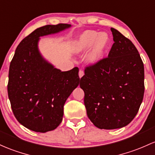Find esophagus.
<instances>
[{
  "label": "esophagus",
  "instance_id": "esophagus-1",
  "mask_svg": "<svg viewBox=\"0 0 155 155\" xmlns=\"http://www.w3.org/2000/svg\"><path fill=\"white\" fill-rule=\"evenodd\" d=\"M84 71H82V70H80V71H79V78H81L83 76H84Z\"/></svg>",
  "mask_w": 155,
  "mask_h": 155
}]
</instances>
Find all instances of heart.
Returning <instances> with one entry per match:
<instances>
[{
    "label": "heart",
    "instance_id": "obj_1",
    "mask_svg": "<svg viewBox=\"0 0 155 155\" xmlns=\"http://www.w3.org/2000/svg\"><path fill=\"white\" fill-rule=\"evenodd\" d=\"M111 46V38L107 32L87 30L82 32L75 42V51L78 54L86 52L87 60L95 64L102 60Z\"/></svg>",
    "mask_w": 155,
    "mask_h": 155
}]
</instances>
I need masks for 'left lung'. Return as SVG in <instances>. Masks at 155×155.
<instances>
[{"label":"left lung","mask_w":155,"mask_h":155,"mask_svg":"<svg viewBox=\"0 0 155 155\" xmlns=\"http://www.w3.org/2000/svg\"><path fill=\"white\" fill-rule=\"evenodd\" d=\"M114 43L108 57L87 67L80 79L90 120L104 130L128 125L144 94V67L134 44L111 28Z\"/></svg>","instance_id":"1"}]
</instances>
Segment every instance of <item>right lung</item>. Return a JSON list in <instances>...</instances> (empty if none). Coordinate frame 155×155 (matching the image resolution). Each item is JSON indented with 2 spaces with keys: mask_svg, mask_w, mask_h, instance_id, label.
Masks as SVG:
<instances>
[{
  "mask_svg": "<svg viewBox=\"0 0 155 155\" xmlns=\"http://www.w3.org/2000/svg\"><path fill=\"white\" fill-rule=\"evenodd\" d=\"M71 26L59 23L37 28L17 47L8 71V96L18 122L28 130L46 132L62 120L66 100L79 85V68H56L42 57L40 37L58 33Z\"/></svg>",
  "mask_w": 155,
  "mask_h": 155,
  "instance_id": "add662e5",
  "label": "right lung"
}]
</instances>
